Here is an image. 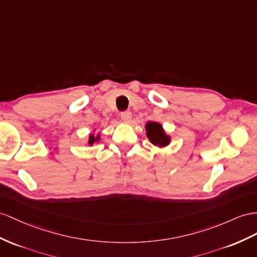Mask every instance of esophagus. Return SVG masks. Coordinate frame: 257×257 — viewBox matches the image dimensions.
<instances>
[{
  "mask_svg": "<svg viewBox=\"0 0 257 257\" xmlns=\"http://www.w3.org/2000/svg\"><path fill=\"white\" fill-rule=\"evenodd\" d=\"M120 117L123 122H130L131 117H133V114H131L130 110H124L120 114Z\"/></svg>",
  "mask_w": 257,
  "mask_h": 257,
  "instance_id": "34e87169",
  "label": "esophagus"
}]
</instances>
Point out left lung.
I'll return each instance as SVG.
<instances>
[{"instance_id": "8db88e82", "label": "left lung", "mask_w": 257, "mask_h": 257, "mask_svg": "<svg viewBox=\"0 0 257 257\" xmlns=\"http://www.w3.org/2000/svg\"><path fill=\"white\" fill-rule=\"evenodd\" d=\"M146 130L148 139L150 140L151 143L154 144V146L164 148L169 144L170 137L165 134V131H164L161 123L149 121L146 124Z\"/></svg>"}]
</instances>
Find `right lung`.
Returning <instances> with one entry per match:
<instances>
[{
	"mask_svg": "<svg viewBox=\"0 0 257 257\" xmlns=\"http://www.w3.org/2000/svg\"><path fill=\"white\" fill-rule=\"evenodd\" d=\"M98 140H100V135H97V136H94V135H90L88 143L90 144V146H93V143H94V142H97Z\"/></svg>",
	"mask_w": 257,
	"mask_h": 257,
	"instance_id": "right-lung-1",
	"label": "right lung"
}]
</instances>
